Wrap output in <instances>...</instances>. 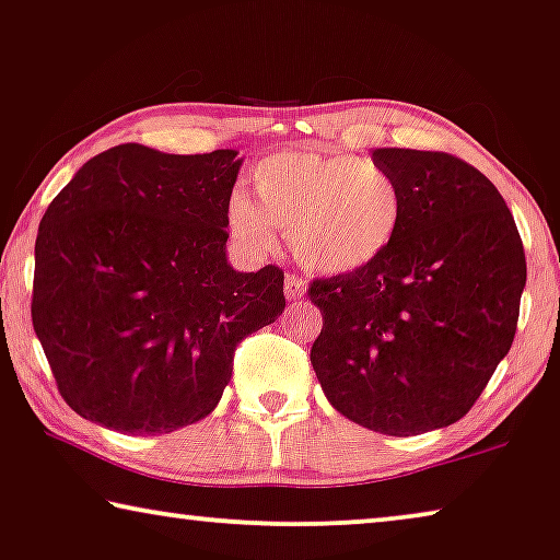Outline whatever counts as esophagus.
Returning <instances> with one entry per match:
<instances>
[{"mask_svg":"<svg viewBox=\"0 0 560 560\" xmlns=\"http://www.w3.org/2000/svg\"><path fill=\"white\" fill-rule=\"evenodd\" d=\"M287 299L291 302H296V299H302L306 294V281L302 277H296V273H287Z\"/></svg>","mask_w":560,"mask_h":560,"instance_id":"esophagus-1","label":"esophagus"}]
</instances>
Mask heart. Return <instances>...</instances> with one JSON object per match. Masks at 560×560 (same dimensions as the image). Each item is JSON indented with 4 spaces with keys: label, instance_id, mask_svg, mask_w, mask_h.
Wrapping results in <instances>:
<instances>
[{
    "label": "heart",
    "instance_id": "b5f03b06",
    "mask_svg": "<svg viewBox=\"0 0 560 560\" xmlns=\"http://www.w3.org/2000/svg\"><path fill=\"white\" fill-rule=\"evenodd\" d=\"M256 203L229 200V229L252 252H269L273 229L289 233L306 269L354 273L389 252L405 221V196L387 168L352 153L279 150L252 171Z\"/></svg>",
    "mask_w": 560,
    "mask_h": 560
}]
</instances>
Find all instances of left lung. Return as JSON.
I'll return each instance as SVG.
<instances>
[{
    "label": "left lung",
    "instance_id": "8db88e82",
    "mask_svg": "<svg viewBox=\"0 0 560 560\" xmlns=\"http://www.w3.org/2000/svg\"><path fill=\"white\" fill-rule=\"evenodd\" d=\"M405 221L372 266L314 279L324 316L312 366L334 410L382 435H422L470 412L513 345L525 252L503 196L438 150L377 148Z\"/></svg>",
    "mask_w": 560,
    "mask_h": 560
}]
</instances>
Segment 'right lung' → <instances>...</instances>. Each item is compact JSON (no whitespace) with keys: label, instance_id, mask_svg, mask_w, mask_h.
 Masks as SVG:
<instances>
[{"label":"right lung","instance_id":"1","mask_svg":"<svg viewBox=\"0 0 560 560\" xmlns=\"http://www.w3.org/2000/svg\"><path fill=\"white\" fill-rule=\"evenodd\" d=\"M236 150L115 145L39 221L32 327L57 389L85 420L165 435L219 405L238 341L277 322L283 271L226 261Z\"/></svg>","mask_w":560,"mask_h":560}]
</instances>
